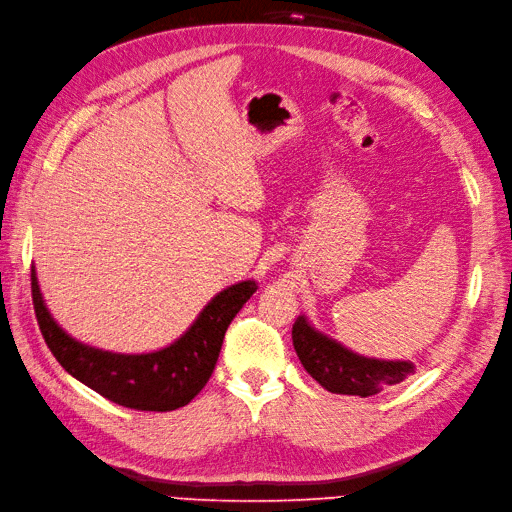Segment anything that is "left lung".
Returning <instances> with one entry per match:
<instances>
[{
  "instance_id": "1",
  "label": "left lung",
  "mask_w": 512,
  "mask_h": 512,
  "mask_svg": "<svg viewBox=\"0 0 512 512\" xmlns=\"http://www.w3.org/2000/svg\"><path fill=\"white\" fill-rule=\"evenodd\" d=\"M291 337L304 370L333 394H350L363 399V396L379 394L388 385L405 381L416 370L412 361L361 357L337 344L335 339L315 331L304 315L295 320Z\"/></svg>"
}]
</instances>
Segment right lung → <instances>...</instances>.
Instances as JSON below:
<instances>
[{
  "label": "right lung",
  "mask_w": 512,
  "mask_h": 512,
  "mask_svg": "<svg viewBox=\"0 0 512 512\" xmlns=\"http://www.w3.org/2000/svg\"><path fill=\"white\" fill-rule=\"evenodd\" d=\"M254 280L223 289L173 344L142 355L87 346L54 322L32 269V302L41 335L56 361L105 399L140 412H170L188 405L217 366L227 326L256 293Z\"/></svg>",
  "instance_id": "1"
}]
</instances>
